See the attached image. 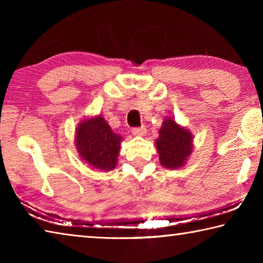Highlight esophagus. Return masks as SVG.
I'll return each mask as SVG.
<instances>
[{"label":"esophagus","instance_id":"obj_1","mask_svg":"<svg viewBox=\"0 0 263 263\" xmlns=\"http://www.w3.org/2000/svg\"><path fill=\"white\" fill-rule=\"evenodd\" d=\"M132 133L135 136H145L146 135V127L140 126V127H133Z\"/></svg>","mask_w":263,"mask_h":263}]
</instances>
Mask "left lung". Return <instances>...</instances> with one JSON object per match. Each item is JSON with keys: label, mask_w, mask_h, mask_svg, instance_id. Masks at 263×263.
Here are the masks:
<instances>
[{"label": "left lung", "mask_w": 263, "mask_h": 263, "mask_svg": "<svg viewBox=\"0 0 263 263\" xmlns=\"http://www.w3.org/2000/svg\"><path fill=\"white\" fill-rule=\"evenodd\" d=\"M160 163L169 169L184 166L186 159L193 152V135L189 130L176 124L174 119L166 118L159 130L155 141Z\"/></svg>", "instance_id": "obj_1"}]
</instances>
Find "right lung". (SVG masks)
Instances as JSON below:
<instances>
[{"instance_id":"1","label":"right lung","mask_w":263,"mask_h":263,"mask_svg":"<svg viewBox=\"0 0 263 263\" xmlns=\"http://www.w3.org/2000/svg\"><path fill=\"white\" fill-rule=\"evenodd\" d=\"M123 138L112 132L101 115L79 124L75 135L80 158L90 167L103 172L112 171L117 164Z\"/></svg>"}]
</instances>
